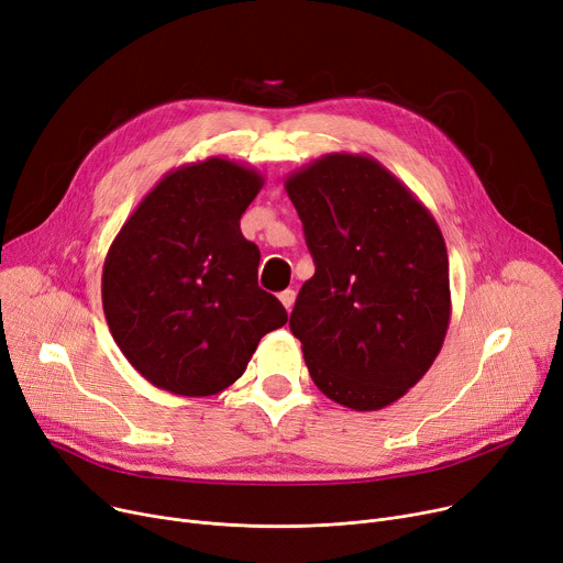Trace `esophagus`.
<instances>
[{
	"label": "esophagus",
	"instance_id": "esophagus-1",
	"mask_svg": "<svg viewBox=\"0 0 563 563\" xmlns=\"http://www.w3.org/2000/svg\"><path fill=\"white\" fill-rule=\"evenodd\" d=\"M278 299H280V303L285 306V310L289 312L291 306H294V301H297V291H294V289H285V291L278 294Z\"/></svg>",
	"mask_w": 563,
	"mask_h": 563
}]
</instances>
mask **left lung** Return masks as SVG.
<instances>
[{
	"mask_svg": "<svg viewBox=\"0 0 563 563\" xmlns=\"http://www.w3.org/2000/svg\"><path fill=\"white\" fill-rule=\"evenodd\" d=\"M285 191L314 260L289 317L314 386L353 410L386 408L427 374L448 335L442 232L367 155H323L294 170Z\"/></svg>",
	"mask_w": 563,
	"mask_h": 563,
	"instance_id": "left-lung-1",
	"label": "left lung"
}]
</instances>
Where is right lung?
<instances>
[{"label": "right lung", "instance_id": "right-lung-1", "mask_svg": "<svg viewBox=\"0 0 563 563\" xmlns=\"http://www.w3.org/2000/svg\"><path fill=\"white\" fill-rule=\"evenodd\" d=\"M264 177L223 157L166 173L123 223L102 269L109 331L155 388L210 397L240 378L287 312L257 287L240 219Z\"/></svg>", "mask_w": 563, "mask_h": 563}]
</instances>
